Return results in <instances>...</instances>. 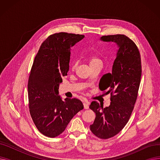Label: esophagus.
Instances as JSON below:
<instances>
[{
  "label": "esophagus",
  "instance_id": "1",
  "mask_svg": "<svg viewBox=\"0 0 160 160\" xmlns=\"http://www.w3.org/2000/svg\"><path fill=\"white\" fill-rule=\"evenodd\" d=\"M89 102L88 101H84L83 102V107H84V108L86 109V110H88V109H89Z\"/></svg>",
  "mask_w": 160,
  "mask_h": 160
}]
</instances>
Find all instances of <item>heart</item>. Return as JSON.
Returning a JSON list of instances; mask_svg holds the SVG:
<instances>
[{
  "label": "heart",
  "instance_id": "1",
  "mask_svg": "<svg viewBox=\"0 0 160 160\" xmlns=\"http://www.w3.org/2000/svg\"><path fill=\"white\" fill-rule=\"evenodd\" d=\"M89 64L91 65V64L95 63H96V62H100V59H99L97 56H95V55H91V56H89ZM77 61L74 60H72V61L71 62V63H70V67H71V69H72V70H74V69L76 68V67H77Z\"/></svg>",
  "mask_w": 160,
  "mask_h": 160
}]
</instances>
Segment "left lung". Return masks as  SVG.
Listing matches in <instances>:
<instances>
[{"label": "left lung", "mask_w": 160, "mask_h": 160, "mask_svg": "<svg viewBox=\"0 0 160 160\" xmlns=\"http://www.w3.org/2000/svg\"><path fill=\"white\" fill-rule=\"evenodd\" d=\"M100 39L115 42L119 47L112 74H104L99 83L100 91L110 93V105L103 108L93 101L89 106L96 115L90 130L97 138L106 139L119 133L128 122L137 100L142 70L139 49L128 37L109 35Z\"/></svg>", "instance_id": "left-lung-1"}]
</instances>
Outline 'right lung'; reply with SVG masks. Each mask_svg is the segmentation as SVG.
I'll return each instance as SVG.
<instances>
[{
  "instance_id": "obj_1",
  "label": "right lung",
  "mask_w": 160,
  "mask_h": 160,
  "mask_svg": "<svg viewBox=\"0 0 160 160\" xmlns=\"http://www.w3.org/2000/svg\"><path fill=\"white\" fill-rule=\"evenodd\" d=\"M83 38L67 32L50 35L33 61L28 82L29 110L38 130L48 138L60 136L83 108L79 99L62 100L58 95L59 84L69 70L71 47Z\"/></svg>"
}]
</instances>
